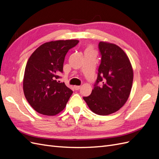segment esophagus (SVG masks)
<instances>
[{
	"label": "esophagus",
	"instance_id": "1",
	"mask_svg": "<svg viewBox=\"0 0 159 159\" xmlns=\"http://www.w3.org/2000/svg\"><path fill=\"white\" fill-rule=\"evenodd\" d=\"M80 85H75L74 86V89H75V90H78V89H80Z\"/></svg>",
	"mask_w": 159,
	"mask_h": 159
}]
</instances>
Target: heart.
<instances>
[{
  "instance_id": "b5f03b06",
  "label": "heart",
  "mask_w": 159,
  "mask_h": 159,
  "mask_svg": "<svg viewBox=\"0 0 159 159\" xmlns=\"http://www.w3.org/2000/svg\"><path fill=\"white\" fill-rule=\"evenodd\" d=\"M86 51H93V50H92V49H91V48L89 47V48H88L87 49V50H86Z\"/></svg>"
}]
</instances>
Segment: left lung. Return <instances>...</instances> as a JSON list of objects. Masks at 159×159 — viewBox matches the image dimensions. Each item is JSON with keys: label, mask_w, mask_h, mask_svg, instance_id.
I'll use <instances>...</instances> for the list:
<instances>
[{"label": "left lung", "mask_w": 159, "mask_h": 159, "mask_svg": "<svg viewBox=\"0 0 159 159\" xmlns=\"http://www.w3.org/2000/svg\"><path fill=\"white\" fill-rule=\"evenodd\" d=\"M99 48L102 60L98 78L91 93L84 99L92 112L107 115L117 111L127 102L133 85V70L127 55L117 45L100 42Z\"/></svg>", "instance_id": "1"}]
</instances>
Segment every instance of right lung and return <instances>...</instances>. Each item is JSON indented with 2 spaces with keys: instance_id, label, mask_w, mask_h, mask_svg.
<instances>
[{
  "instance_id": "add662e5",
  "label": "right lung",
  "mask_w": 159,
  "mask_h": 159,
  "mask_svg": "<svg viewBox=\"0 0 159 159\" xmlns=\"http://www.w3.org/2000/svg\"><path fill=\"white\" fill-rule=\"evenodd\" d=\"M78 40L46 42L34 52L28 59L23 79V90L28 102L36 111L54 116L60 113L73 91L59 83V74L63 72L65 56L78 44Z\"/></svg>"
}]
</instances>
